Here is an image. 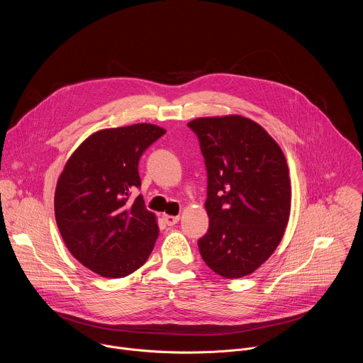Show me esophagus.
<instances>
[{"mask_svg": "<svg viewBox=\"0 0 363 363\" xmlns=\"http://www.w3.org/2000/svg\"><path fill=\"white\" fill-rule=\"evenodd\" d=\"M162 220L165 221L167 225H175V224L179 221V217H178V216H168V214H164V216H162Z\"/></svg>", "mask_w": 363, "mask_h": 363, "instance_id": "1", "label": "esophagus"}]
</instances>
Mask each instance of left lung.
<instances>
[{
    "label": "left lung",
    "mask_w": 363,
    "mask_h": 363,
    "mask_svg": "<svg viewBox=\"0 0 363 363\" xmlns=\"http://www.w3.org/2000/svg\"><path fill=\"white\" fill-rule=\"evenodd\" d=\"M188 126L208 177L210 228L198 240L202 260L225 279L248 276L274 252L289 223L284 153L260 125L238 115L198 118Z\"/></svg>",
    "instance_id": "obj_1"
}]
</instances>
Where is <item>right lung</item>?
<instances>
[{
  "instance_id": "right-lung-1",
  "label": "right lung",
  "mask_w": 363,
  "mask_h": 363,
  "mask_svg": "<svg viewBox=\"0 0 363 363\" xmlns=\"http://www.w3.org/2000/svg\"><path fill=\"white\" fill-rule=\"evenodd\" d=\"M167 130L150 123L103 129L74 152L57 181L55 214L69 251L101 277L121 279L145 264L158 238L157 217L139 195V160Z\"/></svg>"
}]
</instances>
